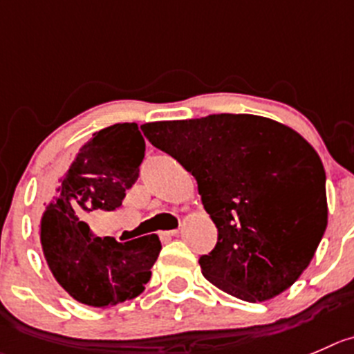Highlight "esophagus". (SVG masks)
Masks as SVG:
<instances>
[{
  "label": "esophagus",
  "instance_id": "obj_1",
  "mask_svg": "<svg viewBox=\"0 0 354 354\" xmlns=\"http://www.w3.org/2000/svg\"><path fill=\"white\" fill-rule=\"evenodd\" d=\"M179 234V230H171V231H161L160 236L161 238H171V236H177Z\"/></svg>",
  "mask_w": 354,
  "mask_h": 354
}]
</instances>
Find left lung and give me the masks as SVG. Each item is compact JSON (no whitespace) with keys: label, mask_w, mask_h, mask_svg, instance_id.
Here are the masks:
<instances>
[{"label":"left lung","mask_w":354,"mask_h":354,"mask_svg":"<svg viewBox=\"0 0 354 354\" xmlns=\"http://www.w3.org/2000/svg\"><path fill=\"white\" fill-rule=\"evenodd\" d=\"M198 183L217 225L203 276L247 302L276 297L311 262L326 227L325 168L295 130L254 114H210L140 127Z\"/></svg>","instance_id":"obj_1"}]
</instances>
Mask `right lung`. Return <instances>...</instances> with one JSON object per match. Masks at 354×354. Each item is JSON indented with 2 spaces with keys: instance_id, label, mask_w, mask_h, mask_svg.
I'll list each match as a JSON object with an SVG mask.
<instances>
[{
  "instance_id": "right-lung-1",
  "label": "right lung",
  "mask_w": 354,
  "mask_h": 354,
  "mask_svg": "<svg viewBox=\"0 0 354 354\" xmlns=\"http://www.w3.org/2000/svg\"><path fill=\"white\" fill-rule=\"evenodd\" d=\"M137 123L99 130L80 149L39 222V240L50 271L73 299L93 308L120 304L142 294L160 255L156 234L118 243L93 236L83 212L116 210L139 179L144 160Z\"/></svg>"
}]
</instances>
